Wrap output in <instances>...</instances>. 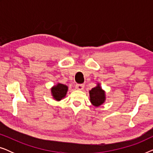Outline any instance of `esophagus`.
Listing matches in <instances>:
<instances>
[{
  "label": "esophagus",
  "instance_id": "obj_1",
  "mask_svg": "<svg viewBox=\"0 0 153 153\" xmlns=\"http://www.w3.org/2000/svg\"><path fill=\"white\" fill-rule=\"evenodd\" d=\"M75 87H76L77 90H83V88H84V85H83V84H76L75 85Z\"/></svg>",
  "mask_w": 153,
  "mask_h": 153
}]
</instances>
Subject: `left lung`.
Returning <instances> with one entry per match:
<instances>
[{
	"mask_svg": "<svg viewBox=\"0 0 153 153\" xmlns=\"http://www.w3.org/2000/svg\"><path fill=\"white\" fill-rule=\"evenodd\" d=\"M90 100L93 106H100L105 102V92L102 90L100 83H97V86L92 88L89 91Z\"/></svg>",
	"mask_w": 153,
	"mask_h": 153,
	"instance_id": "left-lung-1",
	"label": "left lung"
}]
</instances>
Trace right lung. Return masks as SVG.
Here are the masks:
<instances>
[{
	"mask_svg": "<svg viewBox=\"0 0 153 153\" xmlns=\"http://www.w3.org/2000/svg\"><path fill=\"white\" fill-rule=\"evenodd\" d=\"M51 95L54 100L60 101L62 98L65 97L68 87L67 85L58 83L56 85L51 88Z\"/></svg>",
	"mask_w": 153,
	"mask_h": 153,
	"instance_id": "1",
	"label": "right lung"
}]
</instances>
